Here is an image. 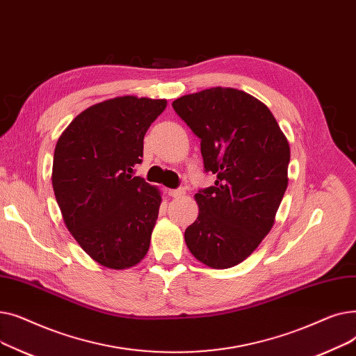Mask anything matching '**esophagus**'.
<instances>
[{
	"label": "esophagus",
	"mask_w": 356,
	"mask_h": 356,
	"mask_svg": "<svg viewBox=\"0 0 356 356\" xmlns=\"http://www.w3.org/2000/svg\"><path fill=\"white\" fill-rule=\"evenodd\" d=\"M184 189L183 188H179V189H170L168 191V195H170L172 197H181V196H184Z\"/></svg>",
	"instance_id": "1"
}]
</instances>
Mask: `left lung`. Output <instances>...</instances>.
Masks as SVG:
<instances>
[{
    "instance_id": "8db88e82",
    "label": "left lung",
    "mask_w": 356,
    "mask_h": 356,
    "mask_svg": "<svg viewBox=\"0 0 356 356\" xmlns=\"http://www.w3.org/2000/svg\"><path fill=\"white\" fill-rule=\"evenodd\" d=\"M200 138L215 184L195 199L197 219L184 231L189 251L212 268H229L270 232L286 193L290 147L271 111L244 90L211 88L173 104Z\"/></svg>"
}]
</instances>
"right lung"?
<instances>
[{
    "mask_svg": "<svg viewBox=\"0 0 356 356\" xmlns=\"http://www.w3.org/2000/svg\"><path fill=\"white\" fill-rule=\"evenodd\" d=\"M165 99L121 97L92 105L54 148L51 183L69 232L104 267L138 264L149 248L160 191L134 176L144 136Z\"/></svg>",
    "mask_w": 356,
    "mask_h": 356,
    "instance_id": "right-lung-1",
    "label": "right lung"
}]
</instances>
